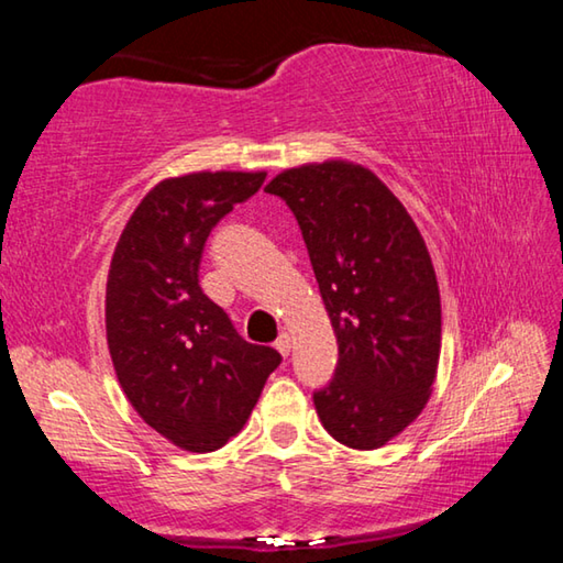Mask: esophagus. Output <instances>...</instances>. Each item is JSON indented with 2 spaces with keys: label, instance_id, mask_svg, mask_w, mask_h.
Instances as JSON below:
<instances>
[{
  "label": "esophagus",
  "instance_id": "obj_1",
  "mask_svg": "<svg viewBox=\"0 0 563 563\" xmlns=\"http://www.w3.org/2000/svg\"><path fill=\"white\" fill-rule=\"evenodd\" d=\"M275 350H278L283 357L290 355V335H288V332H283V335L275 340Z\"/></svg>",
  "mask_w": 563,
  "mask_h": 563
}]
</instances>
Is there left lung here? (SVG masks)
Masks as SVG:
<instances>
[{
	"mask_svg": "<svg viewBox=\"0 0 563 563\" xmlns=\"http://www.w3.org/2000/svg\"><path fill=\"white\" fill-rule=\"evenodd\" d=\"M265 190L298 218L338 338L335 377L312 397L320 422L350 450H379L422 412L440 365L442 302L424 238L355 161L285 168Z\"/></svg>",
	"mask_w": 563,
	"mask_h": 563,
	"instance_id": "8db88e82",
	"label": "left lung"
}]
</instances>
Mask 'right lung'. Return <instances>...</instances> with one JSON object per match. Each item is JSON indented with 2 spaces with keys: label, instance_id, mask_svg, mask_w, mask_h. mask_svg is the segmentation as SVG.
<instances>
[{
  "label": "right lung",
  "instance_id": "obj_1",
  "mask_svg": "<svg viewBox=\"0 0 563 563\" xmlns=\"http://www.w3.org/2000/svg\"><path fill=\"white\" fill-rule=\"evenodd\" d=\"M265 170L170 176L141 198L113 247L107 342L139 417L186 452L243 430L280 355L238 335L198 285L211 228L263 186Z\"/></svg>",
  "mask_w": 563,
  "mask_h": 563
}]
</instances>
